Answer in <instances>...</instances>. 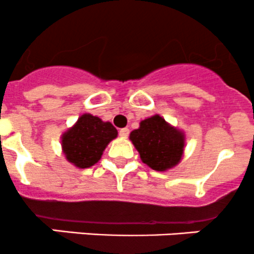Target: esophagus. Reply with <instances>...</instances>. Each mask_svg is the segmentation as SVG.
Wrapping results in <instances>:
<instances>
[{
	"label": "esophagus",
	"instance_id": "obj_1",
	"mask_svg": "<svg viewBox=\"0 0 254 254\" xmlns=\"http://www.w3.org/2000/svg\"><path fill=\"white\" fill-rule=\"evenodd\" d=\"M119 134L121 135L122 138H127L128 134H129V129H128V128H121V129L119 130Z\"/></svg>",
	"mask_w": 254,
	"mask_h": 254
}]
</instances>
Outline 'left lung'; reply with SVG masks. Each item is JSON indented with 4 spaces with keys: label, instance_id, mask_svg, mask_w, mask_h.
I'll list each match as a JSON object with an SVG mask.
<instances>
[{
    "label": "left lung",
    "instance_id": "1",
    "mask_svg": "<svg viewBox=\"0 0 254 254\" xmlns=\"http://www.w3.org/2000/svg\"><path fill=\"white\" fill-rule=\"evenodd\" d=\"M129 139L142 162L158 172L174 167L182 159L184 134L158 115L140 122L139 128L130 132Z\"/></svg>",
    "mask_w": 254,
    "mask_h": 254
}]
</instances>
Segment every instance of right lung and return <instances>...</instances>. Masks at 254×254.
<instances>
[{
	"label": "right lung",
	"instance_id": "1",
	"mask_svg": "<svg viewBox=\"0 0 254 254\" xmlns=\"http://www.w3.org/2000/svg\"><path fill=\"white\" fill-rule=\"evenodd\" d=\"M116 137L117 129L110 122L85 114L63 134V150L77 168H89L99 162L106 145Z\"/></svg>",
	"mask_w": 254,
	"mask_h": 254
}]
</instances>
